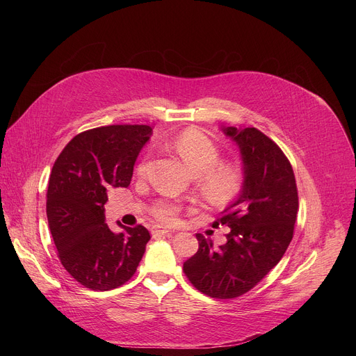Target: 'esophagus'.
<instances>
[{
  "label": "esophagus",
  "instance_id": "34e87169",
  "mask_svg": "<svg viewBox=\"0 0 356 356\" xmlns=\"http://www.w3.org/2000/svg\"><path fill=\"white\" fill-rule=\"evenodd\" d=\"M170 232H172V229L165 228V227H158V228H155L154 231H152L154 236H163V235H169Z\"/></svg>",
  "mask_w": 356,
  "mask_h": 356
}]
</instances>
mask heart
Segmentation results:
<instances>
[{"label":"heart","instance_id":"heart-1","mask_svg":"<svg viewBox=\"0 0 356 356\" xmlns=\"http://www.w3.org/2000/svg\"><path fill=\"white\" fill-rule=\"evenodd\" d=\"M173 149L186 163L193 176L200 179L201 190L206 197L216 202L234 200L243 187V170L238 162H220V147L201 131L190 128L183 131L173 142ZM146 163L138 166L143 175ZM179 206L172 201H159L154 209L156 218L170 222L179 214Z\"/></svg>","mask_w":356,"mask_h":356}]
</instances>
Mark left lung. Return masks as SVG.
Segmentation results:
<instances>
[{
  "mask_svg": "<svg viewBox=\"0 0 356 356\" xmlns=\"http://www.w3.org/2000/svg\"><path fill=\"white\" fill-rule=\"evenodd\" d=\"M221 131L236 143L243 187L213 227L227 225V242L214 246L197 234L198 250L183 270L195 289L214 298H234L255 287L283 258L298 209L296 179L282 149L257 128Z\"/></svg>",
  "mask_w": 356,
  "mask_h": 356,
  "instance_id": "obj_1",
  "label": "left lung"
}]
</instances>
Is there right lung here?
Masks as SVG:
<instances>
[{
	"instance_id": "1",
	"label": "right lung",
	"mask_w": 356,
	"mask_h": 356,
	"mask_svg": "<svg viewBox=\"0 0 356 356\" xmlns=\"http://www.w3.org/2000/svg\"><path fill=\"white\" fill-rule=\"evenodd\" d=\"M147 125H110L76 135L49 179L46 216L65 269L84 287L107 291L128 282L143 257L149 231L106 224L104 204L114 187H128Z\"/></svg>"
}]
</instances>
